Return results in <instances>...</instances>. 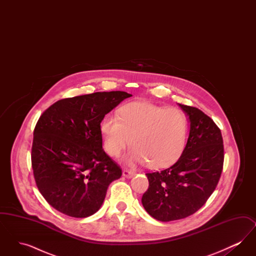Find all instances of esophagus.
<instances>
[{
    "instance_id": "34e87169",
    "label": "esophagus",
    "mask_w": 256,
    "mask_h": 256,
    "mask_svg": "<svg viewBox=\"0 0 256 256\" xmlns=\"http://www.w3.org/2000/svg\"><path fill=\"white\" fill-rule=\"evenodd\" d=\"M134 172H132V170H126V169L122 170V176L126 178H132L134 176Z\"/></svg>"
}]
</instances>
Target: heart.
Instances as JSON below:
<instances>
[{"label":"heart","instance_id":"heart-1","mask_svg":"<svg viewBox=\"0 0 256 256\" xmlns=\"http://www.w3.org/2000/svg\"><path fill=\"white\" fill-rule=\"evenodd\" d=\"M188 122L178 108H166L150 102H134L124 106L119 118L106 115L100 122L104 148L118 156L132 146L126 162L162 169L174 164L186 145Z\"/></svg>","mask_w":256,"mask_h":256}]
</instances>
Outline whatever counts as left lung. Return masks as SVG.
Here are the masks:
<instances>
[{
	"label": "left lung",
	"mask_w": 256,
	"mask_h": 256,
	"mask_svg": "<svg viewBox=\"0 0 256 256\" xmlns=\"http://www.w3.org/2000/svg\"><path fill=\"white\" fill-rule=\"evenodd\" d=\"M190 121L182 156L169 168L146 174L148 188L142 204L154 219L186 218L206 202L219 182L224 165L220 130L202 110L178 104Z\"/></svg>",
	"instance_id": "left-lung-1"
}]
</instances>
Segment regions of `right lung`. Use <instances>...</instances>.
<instances>
[{
	"mask_svg": "<svg viewBox=\"0 0 256 256\" xmlns=\"http://www.w3.org/2000/svg\"><path fill=\"white\" fill-rule=\"evenodd\" d=\"M124 91L60 100L40 116L34 132L32 166L37 188L61 213L86 218L100 208L120 166L102 148L100 122Z\"/></svg>",
	"mask_w": 256,
	"mask_h": 256,
	"instance_id": "obj_1",
	"label": "right lung"
}]
</instances>
